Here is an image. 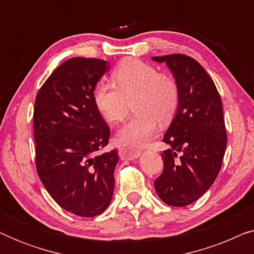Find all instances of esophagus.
<instances>
[{"mask_svg":"<svg viewBox=\"0 0 254 254\" xmlns=\"http://www.w3.org/2000/svg\"><path fill=\"white\" fill-rule=\"evenodd\" d=\"M141 152L138 150H134V149L128 148V147H121L119 149V156L121 159H128V161H131V159L137 158L140 156Z\"/></svg>","mask_w":254,"mask_h":254,"instance_id":"esophagus-1","label":"esophagus"}]
</instances>
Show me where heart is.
<instances>
[{
	"instance_id": "heart-1",
	"label": "heart",
	"mask_w": 254,
	"mask_h": 254,
	"mask_svg": "<svg viewBox=\"0 0 254 254\" xmlns=\"http://www.w3.org/2000/svg\"><path fill=\"white\" fill-rule=\"evenodd\" d=\"M110 82H100L93 90V103L110 124L123 121L133 105L134 117L118 131L120 143L138 148L147 143L159 124H168L180 100L177 79L137 59H126L113 70Z\"/></svg>"
}]
</instances>
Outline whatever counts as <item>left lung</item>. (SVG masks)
I'll list each match as a JSON object with an SVG mask.
<instances>
[{
    "instance_id": "1",
    "label": "left lung",
    "mask_w": 254,
    "mask_h": 254,
    "mask_svg": "<svg viewBox=\"0 0 254 254\" xmlns=\"http://www.w3.org/2000/svg\"><path fill=\"white\" fill-rule=\"evenodd\" d=\"M165 62L180 89L178 111L163 142L164 169L155 190L165 203L185 207L209 190L220 172L227 147L222 99L196 60L184 54L154 57Z\"/></svg>"
}]
</instances>
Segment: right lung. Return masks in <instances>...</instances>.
<instances>
[{"instance_id": "obj_1", "label": "right lung", "mask_w": 254, "mask_h": 254, "mask_svg": "<svg viewBox=\"0 0 254 254\" xmlns=\"http://www.w3.org/2000/svg\"><path fill=\"white\" fill-rule=\"evenodd\" d=\"M109 62L71 58L59 65L37 93L33 111L38 176L59 206L83 217L109 207L117 149L110 127L93 103V90Z\"/></svg>"}]
</instances>
